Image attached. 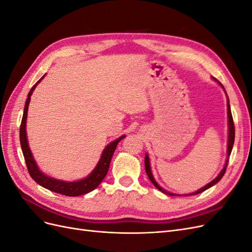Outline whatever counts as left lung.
<instances>
[{
    "label": "left lung",
    "instance_id": "left-lung-1",
    "mask_svg": "<svg viewBox=\"0 0 252 252\" xmlns=\"http://www.w3.org/2000/svg\"><path fill=\"white\" fill-rule=\"evenodd\" d=\"M217 81V80H216ZM218 82V81H217ZM219 83V85H220V87H222L223 89H224V91H225V94H226V90H225V88H224V86L222 85V84H220V82H218ZM226 95H227V94H226ZM227 114H228V141H227V158H226V163H225V165H224V167H223V169L220 170V172L218 174V177L215 179V180H212L210 183H208L207 185H205L204 187H202V188H200L199 190H196V191H194V192H192V193H188V194H177V193H172V192H169V191H167V190H165L164 188H162L161 186H159L158 184V182L155 180V178H154V174H152V172H151V167H150V159H149V157H148V155L146 154L145 155V170H146V173H147V175H148V178H149V180L151 181V183L152 184H154L159 191H162L163 193H165V194H168V195H172V196H187V195H195V194H199V193H201V192H203V191H205V190H207L208 188H210V187H212L213 185H216L217 183L223 178V175L225 174V172H226V168H227V165H228V161H229V157H230V154H231V150H232V147H233V143H234V124H233V119H232V114H231V110H230V104H229V100H228V95H227Z\"/></svg>",
    "mask_w": 252,
    "mask_h": 252
}]
</instances>
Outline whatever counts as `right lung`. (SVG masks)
<instances>
[{"label":"right lung","instance_id":"add662e5","mask_svg":"<svg viewBox=\"0 0 252 252\" xmlns=\"http://www.w3.org/2000/svg\"><path fill=\"white\" fill-rule=\"evenodd\" d=\"M44 77L45 74L34 84L32 88L29 91L27 100L25 103L24 113H23L21 128H20V142H21L23 155H24V158H25L27 169L29 171V174L32 175V178L37 183V184L48 190H51L53 192L64 194L67 196H78V195L88 193L90 191H93L94 189H95L98 185H100L103 179L106 177V174L108 172V168L111 162V158L113 156V152L116 150L119 142L122 139H124L126 135L120 136L119 139L109 143L107 146L104 148L100 158V161L97 162L94 169L91 171L85 179L68 182V181L53 179L51 177H48V175H46L44 172H42L39 168V166H37L35 159L33 158L32 150L29 148L27 133H26V121H27L28 106H29L30 98H32V94L37 84L44 79Z\"/></svg>","mask_w":252,"mask_h":252}]
</instances>
